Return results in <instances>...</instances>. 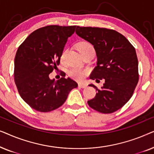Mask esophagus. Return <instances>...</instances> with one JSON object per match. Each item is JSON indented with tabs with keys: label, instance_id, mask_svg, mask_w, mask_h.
I'll return each instance as SVG.
<instances>
[{
	"label": "esophagus",
	"instance_id": "esophagus-1",
	"mask_svg": "<svg viewBox=\"0 0 154 154\" xmlns=\"http://www.w3.org/2000/svg\"><path fill=\"white\" fill-rule=\"evenodd\" d=\"M79 87L81 88H85L87 87V85L85 83H79Z\"/></svg>",
	"mask_w": 154,
	"mask_h": 154
}]
</instances>
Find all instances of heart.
I'll list each match as a JSON object with an SVG mask.
<instances>
[{
  "mask_svg": "<svg viewBox=\"0 0 154 154\" xmlns=\"http://www.w3.org/2000/svg\"><path fill=\"white\" fill-rule=\"evenodd\" d=\"M78 50L80 52V53L81 54L82 56L85 55L87 54L90 53H94V49L91 44L85 41L81 42L78 45ZM65 51L62 52V59L64 58ZM88 71L85 70V69L78 68V67H73L71 68L69 71V75H70L71 78L74 79L78 81H82L85 79L86 75H88Z\"/></svg>",
  "mask_w": 154,
  "mask_h": 154,
  "instance_id": "1",
  "label": "heart"
}]
</instances>
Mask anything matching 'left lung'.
<instances>
[{
	"label": "left lung",
	"instance_id": "1",
	"mask_svg": "<svg viewBox=\"0 0 154 154\" xmlns=\"http://www.w3.org/2000/svg\"><path fill=\"white\" fill-rule=\"evenodd\" d=\"M76 34L94 46L97 62L90 78L104 83L94 98L88 101L92 109L102 113L122 108L133 94L139 81L138 60L134 48L116 31L99 27L77 26Z\"/></svg>",
	"mask_w": 154,
	"mask_h": 154
}]
</instances>
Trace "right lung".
<instances>
[{"mask_svg":"<svg viewBox=\"0 0 154 154\" xmlns=\"http://www.w3.org/2000/svg\"><path fill=\"white\" fill-rule=\"evenodd\" d=\"M75 27H42L31 33L17 51L14 82L21 97L35 110L49 112L59 108L71 90L78 87L76 82L65 75L57 81L49 78L60 64L65 44Z\"/></svg>","mask_w":154,"mask_h":154,"instance_id":"1","label":"right lung"}]
</instances>
